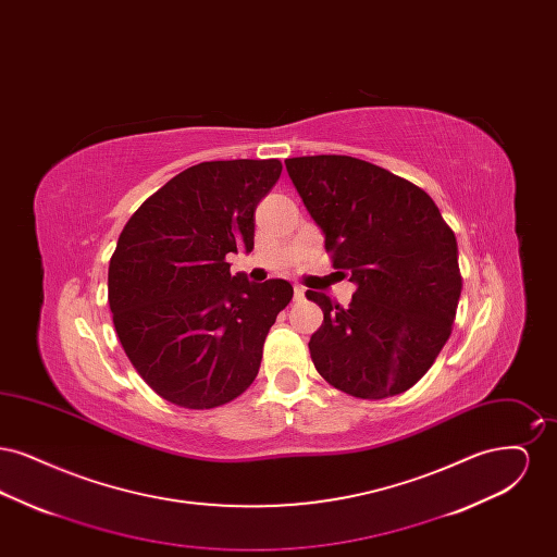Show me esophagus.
Returning a JSON list of instances; mask_svg holds the SVG:
<instances>
[{
	"label": "esophagus",
	"mask_w": 557,
	"mask_h": 557,
	"mask_svg": "<svg viewBox=\"0 0 557 557\" xmlns=\"http://www.w3.org/2000/svg\"><path fill=\"white\" fill-rule=\"evenodd\" d=\"M294 298H296V300L305 298V288H302V286H294Z\"/></svg>",
	"instance_id": "esophagus-1"
}]
</instances>
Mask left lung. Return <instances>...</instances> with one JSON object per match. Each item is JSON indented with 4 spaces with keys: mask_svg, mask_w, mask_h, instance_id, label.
<instances>
[{
    "mask_svg": "<svg viewBox=\"0 0 557 557\" xmlns=\"http://www.w3.org/2000/svg\"><path fill=\"white\" fill-rule=\"evenodd\" d=\"M286 169L332 263L357 284L346 309L307 290L323 311L315 368L350 397L409 391L449 341L461 294L453 230L422 187L377 164L321 154Z\"/></svg>",
    "mask_w": 557,
    "mask_h": 557,
    "instance_id": "8db88e82",
    "label": "left lung"
}]
</instances>
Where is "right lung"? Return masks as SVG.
I'll return each instance as SVG.
<instances>
[{"label":"right lung","instance_id":"1","mask_svg":"<svg viewBox=\"0 0 557 557\" xmlns=\"http://www.w3.org/2000/svg\"><path fill=\"white\" fill-rule=\"evenodd\" d=\"M282 162L211 160L154 191L123 227L108 265L114 330L159 397L212 409L257 377L290 282L252 284L225 257L255 246V211Z\"/></svg>","mask_w":557,"mask_h":557}]
</instances>
